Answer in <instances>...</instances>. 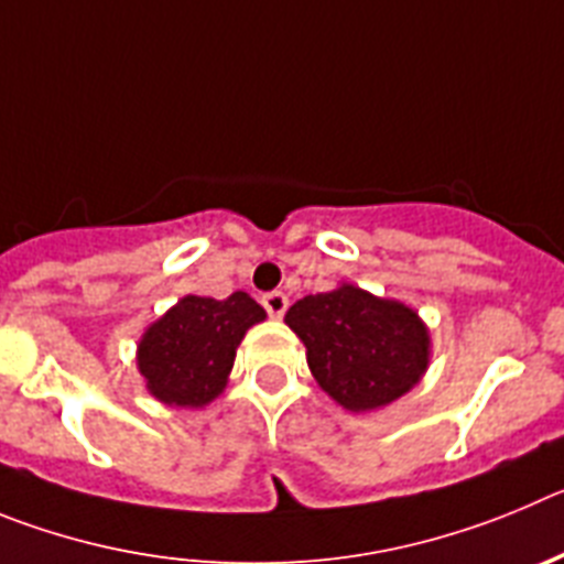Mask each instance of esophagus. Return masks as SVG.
Wrapping results in <instances>:
<instances>
[{
    "instance_id": "34e87169",
    "label": "esophagus",
    "mask_w": 564,
    "mask_h": 564,
    "mask_svg": "<svg viewBox=\"0 0 564 564\" xmlns=\"http://www.w3.org/2000/svg\"><path fill=\"white\" fill-rule=\"evenodd\" d=\"M261 303H263V308L272 314V317H281L289 306V297L283 292H267L261 297Z\"/></svg>"
}]
</instances>
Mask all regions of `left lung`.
Listing matches in <instances>:
<instances>
[{"label":"left lung","instance_id":"left-lung-1","mask_svg":"<svg viewBox=\"0 0 564 564\" xmlns=\"http://www.w3.org/2000/svg\"><path fill=\"white\" fill-rule=\"evenodd\" d=\"M306 345L317 384L345 410H379L408 393L430 365V332L419 314L354 283L306 294L286 312Z\"/></svg>","mask_w":564,"mask_h":564}]
</instances>
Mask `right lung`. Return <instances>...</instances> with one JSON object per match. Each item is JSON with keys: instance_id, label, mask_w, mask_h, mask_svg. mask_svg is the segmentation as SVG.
Returning <instances> with one entry per match:
<instances>
[{"instance_id": "obj_1", "label": "right lung", "mask_w": 564, "mask_h": 564, "mask_svg": "<svg viewBox=\"0 0 564 564\" xmlns=\"http://www.w3.org/2000/svg\"><path fill=\"white\" fill-rule=\"evenodd\" d=\"M267 317L247 292L227 301L185 294L145 328L137 345V368L162 404L205 408L225 390L236 348Z\"/></svg>"}]
</instances>
